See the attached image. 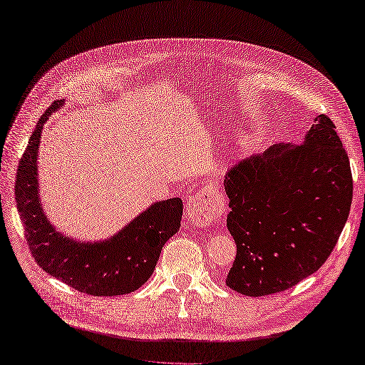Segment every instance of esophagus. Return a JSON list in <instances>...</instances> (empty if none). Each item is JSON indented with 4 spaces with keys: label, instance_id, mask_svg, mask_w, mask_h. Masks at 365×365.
Segmentation results:
<instances>
[{
    "label": "esophagus",
    "instance_id": "34e87169",
    "mask_svg": "<svg viewBox=\"0 0 365 365\" xmlns=\"http://www.w3.org/2000/svg\"><path fill=\"white\" fill-rule=\"evenodd\" d=\"M221 198L210 187L197 192L187 201V217L195 226H209L218 218Z\"/></svg>",
    "mask_w": 365,
    "mask_h": 365
}]
</instances>
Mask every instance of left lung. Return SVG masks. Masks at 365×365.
Segmentation results:
<instances>
[{
  "instance_id": "obj_1",
  "label": "left lung",
  "mask_w": 365,
  "mask_h": 365,
  "mask_svg": "<svg viewBox=\"0 0 365 365\" xmlns=\"http://www.w3.org/2000/svg\"><path fill=\"white\" fill-rule=\"evenodd\" d=\"M237 257L226 285L245 296L285 291L330 257L349 218L353 178L334 123L319 114L300 145L271 147L226 175Z\"/></svg>"
}]
</instances>
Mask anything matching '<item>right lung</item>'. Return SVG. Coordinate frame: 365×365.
I'll list each match as a JSON object with an SVG mask.
<instances>
[{
  "label": "right lung",
  "instance_id": "1",
  "mask_svg": "<svg viewBox=\"0 0 365 365\" xmlns=\"http://www.w3.org/2000/svg\"><path fill=\"white\" fill-rule=\"evenodd\" d=\"M60 102L44 111L19 164L15 201L26 242L43 271L90 296H120L136 291L152 277L163 246L181 226L182 201L155 202L101 243H78L63 237L43 213L38 200L37 152L44 122Z\"/></svg>",
  "mask_w": 365,
  "mask_h": 365
}]
</instances>
